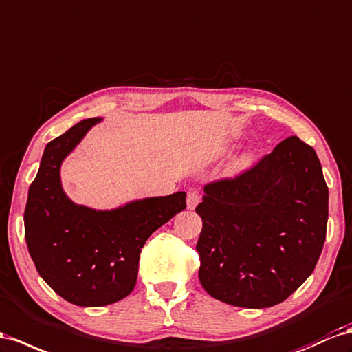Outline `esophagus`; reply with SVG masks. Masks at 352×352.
I'll list each match as a JSON object with an SVG mask.
<instances>
[{
    "label": "esophagus",
    "instance_id": "esophagus-1",
    "mask_svg": "<svg viewBox=\"0 0 352 352\" xmlns=\"http://www.w3.org/2000/svg\"><path fill=\"white\" fill-rule=\"evenodd\" d=\"M199 203V195H198V191L195 188L189 189L188 192V197H186V207L189 208V210H194V208L197 207V204Z\"/></svg>",
    "mask_w": 352,
    "mask_h": 352
}]
</instances>
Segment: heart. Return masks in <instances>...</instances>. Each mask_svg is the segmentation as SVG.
<instances>
[{
  "mask_svg": "<svg viewBox=\"0 0 352 352\" xmlns=\"http://www.w3.org/2000/svg\"><path fill=\"white\" fill-rule=\"evenodd\" d=\"M250 160H252L250 154H244V155L239 160V164H240V166H247V164L250 163Z\"/></svg>",
  "mask_w": 352,
  "mask_h": 352,
  "instance_id": "obj_1",
  "label": "heart"
}]
</instances>
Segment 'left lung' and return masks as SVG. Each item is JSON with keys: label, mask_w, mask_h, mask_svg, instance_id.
<instances>
[{"label": "left lung", "mask_w": 352, "mask_h": 352, "mask_svg": "<svg viewBox=\"0 0 352 352\" xmlns=\"http://www.w3.org/2000/svg\"><path fill=\"white\" fill-rule=\"evenodd\" d=\"M195 212L203 219L197 250L204 290L228 305L268 308L314 271L329 189L316 151L292 136L249 172L206 185Z\"/></svg>", "instance_id": "1"}]
</instances>
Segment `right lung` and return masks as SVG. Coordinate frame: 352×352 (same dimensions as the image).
I'll list each match as a JSON object with an SVG mask.
<instances>
[{"label":"right lung","instance_id":"1","mask_svg":"<svg viewBox=\"0 0 352 352\" xmlns=\"http://www.w3.org/2000/svg\"><path fill=\"white\" fill-rule=\"evenodd\" d=\"M102 120H82L47 144L23 216L28 250L38 274L78 307H105L130 294L142 247L186 207L182 191L133 199L111 210L75 204L65 194L63 160Z\"/></svg>","mask_w":352,"mask_h":352}]
</instances>
